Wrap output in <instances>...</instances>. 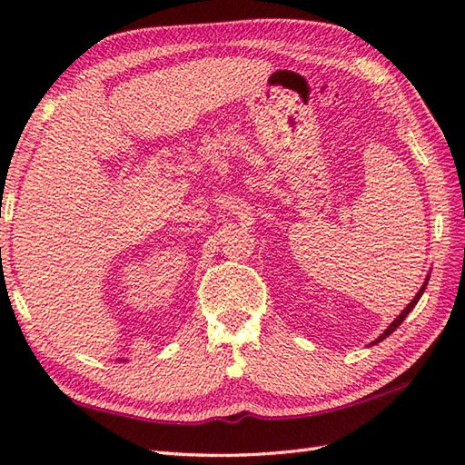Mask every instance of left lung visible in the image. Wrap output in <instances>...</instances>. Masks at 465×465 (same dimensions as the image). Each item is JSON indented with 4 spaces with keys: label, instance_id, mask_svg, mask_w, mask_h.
I'll list each match as a JSON object with an SVG mask.
<instances>
[{
    "label": "left lung",
    "instance_id": "obj_1",
    "mask_svg": "<svg viewBox=\"0 0 465 465\" xmlns=\"http://www.w3.org/2000/svg\"><path fill=\"white\" fill-rule=\"evenodd\" d=\"M429 277H430V275H427V279H425V283H423V287H420V289H419V292L415 294V299H413V301H411L410 304H407V306H405V311H401V314H400V316H398L396 320H393V322L390 323V326L386 328V331H384L382 335H380L376 341H372V345H376V343H380V341H382V340H386V337H388L390 333H393V331H396V330L400 328V323H401V322L405 320V316H407V314H410V312L413 311V308H415V304H417V302H419V299H420V294H423V292H425V289H427V283H429Z\"/></svg>",
    "mask_w": 465,
    "mask_h": 465
}]
</instances>
